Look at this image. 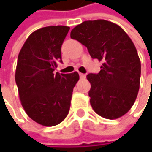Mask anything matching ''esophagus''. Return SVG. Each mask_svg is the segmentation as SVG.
<instances>
[{
	"mask_svg": "<svg viewBox=\"0 0 152 152\" xmlns=\"http://www.w3.org/2000/svg\"><path fill=\"white\" fill-rule=\"evenodd\" d=\"M79 77H80V79H85L86 75H85V74H84V73H79Z\"/></svg>",
	"mask_w": 152,
	"mask_h": 152,
	"instance_id": "34e87169",
	"label": "esophagus"
}]
</instances>
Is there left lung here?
<instances>
[{
  "label": "left lung",
  "mask_w": 152,
  "mask_h": 152,
  "mask_svg": "<svg viewBox=\"0 0 152 152\" xmlns=\"http://www.w3.org/2000/svg\"><path fill=\"white\" fill-rule=\"evenodd\" d=\"M70 37L102 61L99 73L86 77L93 110L107 119L124 116L136 100L140 80V60L131 39L118 24L103 19L83 22L72 29Z\"/></svg>",
  "instance_id": "left-lung-1"
}]
</instances>
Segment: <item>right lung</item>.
I'll list each match as a JSON object with an SVG mask.
<instances>
[{
	"label": "right lung",
	"mask_w": 152,
	"mask_h": 152,
	"mask_svg": "<svg viewBox=\"0 0 152 152\" xmlns=\"http://www.w3.org/2000/svg\"><path fill=\"white\" fill-rule=\"evenodd\" d=\"M69 27L57 25L33 32L18 57L15 80L27 115L46 127L60 124L69 112L77 72L53 73L61 61V47Z\"/></svg>",
	"instance_id": "right-lung-1"
}]
</instances>
